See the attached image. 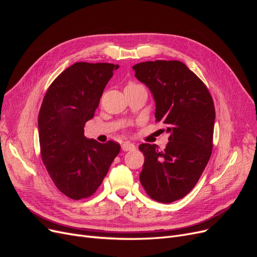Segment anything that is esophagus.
Masks as SVG:
<instances>
[{"instance_id": "1", "label": "esophagus", "mask_w": 257, "mask_h": 257, "mask_svg": "<svg viewBox=\"0 0 257 257\" xmlns=\"http://www.w3.org/2000/svg\"><path fill=\"white\" fill-rule=\"evenodd\" d=\"M135 149V145L132 144L131 142H124L122 144V150L123 151H131Z\"/></svg>"}]
</instances>
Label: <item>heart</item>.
<instances>
[{"mask_svg": "<svg viewBox=\"0 0 257 257\" xmlns=\"http://www.w3.org/2000/svg\"><path fill=\"white\" fill-rule=\"evenodd\" d=\"M133 85H138L137 83H133V82H131V83H128L126 87H133Z\"/></svg>", "mask_w": 257, "mask_h": 257, "instance_id": "1", "label": "heart"}]
</instances>
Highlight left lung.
Returning <instances> with one entry per match:
<instances>
[{"label": "left lung", "instance_id": "1", "mask_svg": "<svg viewBox=\"0 0 257 257\" xmlns=\"http://www.w3.org/2000/svg\"><path fill=\"white\" fill-rule=\"evenodd\" d=\"M133 68L136 78L152 92L155 121L165 124L169 133L164 150L139 146L145 155L139 179L152 199L169 204L188 195L211 157L213 99L206 84L180 61H148Z\"/></svg>", "mask_w": 257, "mask_h": 257}]
</instances>
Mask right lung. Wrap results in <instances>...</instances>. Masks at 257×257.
I'll use <instances>...</instances> for the list:
<instances>
[{
  "label": "right lung",
  "mask_w": 257,
  "mask_h": 257,
  "mask_svg": "<svg viewBox=\"0 0 257 257\" xmlns=\"http://www.w3.org/2000/svg\"><path fill=\"white\" fill-rule=\"evenodd\" d=\"M118 67L77 62L52 81L43 99L38 113L42 160L54 185L72 199L92 196L120 152L118 143L100 144L83 134Z\"/></svg>",
  "instance_id": "obj_1"
}]
</instances>
